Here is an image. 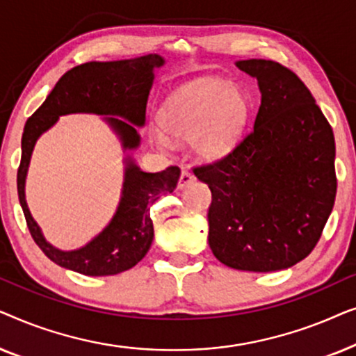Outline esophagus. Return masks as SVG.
<instances>
[{
    "label": "esophagus",
    "instance_id": "obj_1",
    "mask_svg": "<svg viewBox=\"0 0 356 356\" xmlns=\"http://www.w3.org/2000/svg\"><path fill=\"white\" fill-rule=\"evenodd\" d=\"M194 181V177L191 173L188 172V170H183L181 172V175H179V181H178V188L179 189H183V188H186L188 184H191Z\"/></svg>",
    "mask_w": 356,
    "mask_h": 356
}]
</instances>
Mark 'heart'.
Segmentation results:
<instances>
[{
	"label": "heart",
	"instance_id": "obj_1",
	"mask_svg": "<svg viewBox=\"0 0 356 356\" xmlns=\"http://www.w3.org/2000/svg\"><path fill=\"white\" fill-rule=\"evenodd\" d=\"M251 113L252 100L245 89L202 77L170 92L159 108V123L173 138L189 139L196 157L217 160L236 147ZM163 131H152L154 143L160 147L168 144Z\"/></svg>",
	"mask_w": 356,
	"mask_h": 356
}]
</instances>
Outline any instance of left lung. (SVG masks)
I'll use <instances>...</instances> for the list:
<instances>
[{
    "mask_svg": "<svg viewBox=\"0 0 356 356\" xmlns=\"http://www.w3.org/2000/svg\"><path fill=\"white\" fill-rule=\"evenodd\" d=\"M235 65L257 81L261 105L230 154L194 168L212 193L209 246L232 269H289L314 250L332 212L334 133L295 72L270 60Z\"/></svg>",
    "mask_w": 356,
    "mask_h": 356,
    "instance_id": "left-lung-1",
    "label": "left lung"
}]
</instances>
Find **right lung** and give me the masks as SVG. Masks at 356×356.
I'll list each match as a JSON object with an SVG mask.
<instances>
[{
	"label": "right lung",
	"mask_w": 356,
	"mask_h": 356,
	"mask_svg": "<svg viewBox=\"0 0 356 356\" xmlns=\"http://www.w3.org/2000/svg\"><path fill=\"white\" fill-rule=\"evenodd\" d=\"M163 65L165 60L160 55H147L133 60L90 61L72 67L56 82L40 108L24 126L22 155L17 170L19 202L33 241L55 264L84 275L102 277L128 270L147 254L154 240L150 206L160 194L173 193L179 179L178 167L147 173L126 154L123 188L115 216L87 245L71 251L55 248L43 236L42 228L29 211L26 179L38 138L55 126L63 115L104 116L102 120L118 136L123 152L138 149L140 145L138 128L145 124V106L155 70Z\"/></svg>",
	"instance_id": "1"
}]
</instances>
